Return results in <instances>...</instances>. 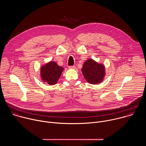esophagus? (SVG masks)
Here are the masks:
<instances>
[{
  "label": "esophagus",
  "mask_w": 146,
  "mask_h": 146,
  "mask_svg": "<svg viewBox=\"0 0 146 146\" xmlns=\"http://www.w3.org/2000/svg\"><path fill=\"white\" fill-rule=\"evenodd\" d=\"M69 68L71 69H74L76 68V66H69Z\"/></svg>",
  "instance_id": "esophagus-1"
}]
</instances>
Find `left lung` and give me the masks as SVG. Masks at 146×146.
<instances>
[{"instance_id": "8db88e82", "label": "left lung", "mask_w": 146, "mask_h": 146, "mask_svg": "<svg viewBox=\"0 0 146 146\" xmlns=\"http://www.w3.org/2000/svg\"><path fill=\"white\" fill-rule=\"evenodd\" d=\"M81 71L86 80L91 84L101 82L105 75V66L97 63L92 59H88L85 62Z\"/></svg>"}]
</instances>
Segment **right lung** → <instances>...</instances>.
<instances>
[{
	"instance_id": "add662e5",
	"label": "right lung",
	"mask_w": 146,
	"mask_h": 146,
	"mask_svg": "<svg viewBox=\"0 0 146 146\" xmlns=\"http://www.w3.org/2000/svg\"><path fill=\"white\" fill-rule=\"evenodd\" d=\"M64 68L59 66L55 62L51 61L40 69V75L44 82L50 85H54L59 78Z\"/></svg>"
}]
</instances>
